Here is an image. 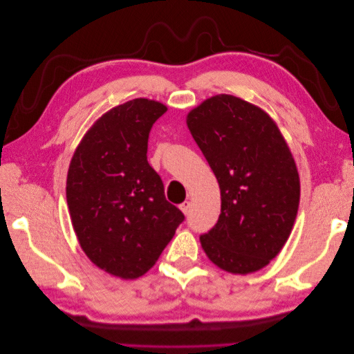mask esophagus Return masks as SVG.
Listing matches in <instances>:
<instances>
[{
  "label": "esophagus",
  "instance_id": "esophagus-1",
  "mask_svg": "<svg viewBox=\"0 0 354 354\" xmlns=\"http://www.w3.org/2000/svg\"><path fill=\"white\" fill-rule=\"evenodd\" d=\"M180 209L183 211V214H186V216H187L189 211H190V202H189V201H185L183 203H180Z\"/></svg>",
  "mask_w": 354,
  "mask_h": 354
}]
</instances>
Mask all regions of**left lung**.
<instances>
[{
	"instance_id": "left-lung-1",
	"label": "left lung",
	"mask_w": 354,
	"mask_h": 354,
	"mask_svg": "<svg viewBox=\"0 0 354 354\" xmlns=\"http://www.w3.org/2000/svg\"><path fill=\"white\" fill-rule=\"evenodd\" d=\"M187 127L217 177L221 211L201 234L220 269L246 274L263 269L291 234L299 203L294 158L270 116L218 94L187 115Z\"/></svg>"
}]
</instances>
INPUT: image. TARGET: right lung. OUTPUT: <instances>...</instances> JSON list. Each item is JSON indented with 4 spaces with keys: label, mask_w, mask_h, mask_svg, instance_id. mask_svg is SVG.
Here are the masks:
<instances>
[{
    "label": "right lung",
    "mask_w": 354,
    "mask_h": 354,
    "mask_svg": "<svg viewBox=\"0 0 354 354\" xmlns=\"http://www.w3.org/2000/svg\"><path fill=\"white\" fill-rule=\"evenodd\" d=\"M165 112L147 99L116 106L84 136L69 165L66 201L81 248L122 279L151 269L185 220L146 155L149 133Z\"/></svg>",
    "instance_id": "1"
}]
</instances>
